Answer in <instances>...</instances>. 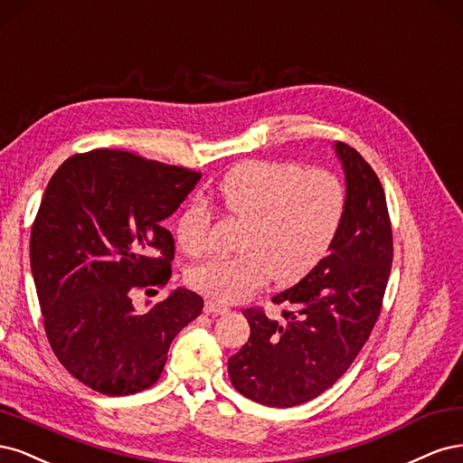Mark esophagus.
Returning <instances> with one entry per match:
<instances>
[{
  "mask_svg": "<svg viewBox=\"0 0 463 463\" xmlns=\"http://www.w3.org/2000/svg\"><path fill=\"white\" fill-rule=\"evenodd\" d=\"M203 309H205V313H215V316H221V313H227L229 311V307L225 304L215 302V300H207L203 304Z\"/></svg>",
  "mask_w": 463,
  "mask_h": 463,
  "instance_id": "esophagus-1",
  "label": "esophagus"
}]
</instances>
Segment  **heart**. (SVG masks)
Instances as JSON below:
<instances>
[{
    "label": "heart",
    "instance_id": "b5f03b06",
    "mask_svg": "<svg viewBox=\"0 0 463 463\" xmlns=\"http://www.w3.org/2000/svg\"><path fill=\"white\" fill-rule=\"evenodd\" d=\"M217 196L246 221L238 256L213 258L188 269L192 288L236 302L275 275L292 282L307 275L331 250L346 212V188L329 171L288 161H251L222 178ZM212 210L190 203L178 217L176 241L188 256L210 248Z\"/></svg>",
    "mask_w": 463,
    "mask_h": 463
}]
</instances>
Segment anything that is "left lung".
<instances>
[{
	"instance_id": "left-lung-1",
	"label": "left lung",
	"mask_w": 463,
	"mask_h": 463,
	"mask_svg": "<svg viewBox=\"0 0 463 463\" xmlns=\"http://www.w3.org/2000/svg\"><path fill=\"white\" fill-rule=\"evenodd\" d=\"M335 152L346 175V212L313 269L273 296L282 319L244 309L250 338L229 360L234 389L258 404L292 408L333 386L367 342L383 306L392 263V227L384 190L369 163L345 142Z\"/></svg>"
}]
</instances>
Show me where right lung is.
I'll use <instances>...</instances> for the list:
<instances>
[{
    "label": "right lung",
    "mask_w": 463,
    "mask_h": 463,
    "mask_svg": "<svg viewBox=\"0 0 463 463\" xmlns=\"http://www.w3.org/2000/svg\"><path fill=\"white\" fill-rule=\"evenodd\" d=\"M200 178L130 152L92 150L69 157L43 192L31 234L43 329L63 367L101 394L150 389L173 338L203 309L186 288L146 313L130 298L169 282L175 241L161 222Z\"/></svg>",
    "instance_id": "add662e5"
}]
</instances>
